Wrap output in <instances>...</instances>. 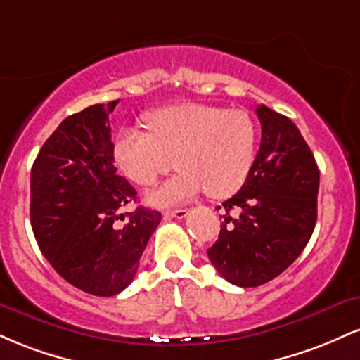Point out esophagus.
Wrapping results in <instances>:
<instances>
[{"label": "esophagus", "mask_w": 360, "mask_h": 360, "mask_svg": "<svg viewBox=\"0 0 360 360\" xmlns=\"http://www.w3.org/2000/svg\"><path fill=\"white\" fill-rule=\"evenodd\" d=\"M164 214H166V217H169V218H177V220H183V218L188 217V210H184V208L167 210V212Z\"/></svg>", "instance_id": "34e87169"}]
</instances>
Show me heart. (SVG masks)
<instances>
[{"instance_id": "b5f03b06", "label": "heart", "mask_w": 360, "mask_h": 360, "mask_svg": "<svg viewBox=\"0 0 360 360\" xmlns=\"http://www.w3.org/2000/svg\"><path fill=\"white\" fill-rule=\"evenodd\" d=\"M148 131L125 127L113 142V159L128 179L152 186L177 174L148 194V203L169 206L196 196L223 200L242 188L257 152V127L245 111L181 103L152 111Z\"/></svg>"}]
</instances>
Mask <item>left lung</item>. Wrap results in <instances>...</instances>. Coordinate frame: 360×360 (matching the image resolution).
<instances>
[{
    "instance_id": "8db88e82",
    "label": "left lung",
    "mask_w": 360,
    "mask_h": 360,
    "mask_svg": "<svg viewBox=\"0 0 360 360\" xmlns=\"http://www.w3.org/2000/svg\"><path fill=\"white\" fill-rule=\"evenodd\" d=\"M255 113L262 139L254 166L240 191L223 203L225 221L206 250L221 278L240 288L269 283L298 259L315 230L320 184L298 127L264 105Z\"/></svg>"
}]
</instances>
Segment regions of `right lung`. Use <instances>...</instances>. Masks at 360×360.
Here are the masks:
<instances>
[{"mask_svg": "<svg viewBox=\"0 0 360 360\" xmlns=\"http://www.w3.org/2000/svg\"><path fill=\"white\" fill-rule=\"evenodd\" d=\"M118 101L68 117L32 166L30 221L45 259L81 291L115 296L137 274L162 214L137 206V191L113 166L110 113ZM126 223L117 225V220Z\"/></svg>", "mask_w": 360, "mask_h": 360, "instance_id": "1", "label": "right lung"}]
</instances>
